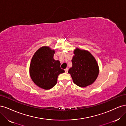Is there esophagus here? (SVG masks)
I'll use <instances>...</instances> for the list:
<instances>
[{
	"mask_svg": "<svg viewBox=\"0 0 126 126\" xmlns=\"http://www.w3.org/2000/svg\"><path fill=\"white\" fill-rule=\"evenodd\" d=\"M64 71H65V72H66V73H67V72H68V68H66V69H64Z\"/></svg>",
	"mask_w": 126,
	"mask_h": 126,
	"instance_id": "1",
	"label": "esophagus"
}]
</instances>
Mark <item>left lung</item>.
<instances>
[{
  "instance_id": "obj_1",
  "label": "left lung",
  "mask_w": 126,
  "mask_h": 126,
  "mask_svg": "<svg viewBox=\"0 0 126 126\" xmlns=\"http://www.w3.org/2000/svg\"><path fill=\"white\" fill-rule=\"evenodd\" d=\"M68 70L75 84L80 87L90 85L96 80L99 73L97 62L89 52L77 48Z\"/></svg>"
}]
</instances>
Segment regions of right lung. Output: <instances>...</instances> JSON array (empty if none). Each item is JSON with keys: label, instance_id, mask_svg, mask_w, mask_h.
<instances>
[{"label": "right lung", "instance_id": "add662e5", "mask_svg": "<svg viewBox=\"0 0 126 126\" xmlns=\"http://www.w3.org/2000/svg\"><path fill=\"white\" fill-rule=\"evenodd\" d=\"M54 53L55 50L48 47H41L34 54L30 64V75L32 81L46 90L54 87L58 75L64 72L60 68L59 61L54 59Z\"/></svg>", "mask_w": 126, "mask_h": 126}]
</instances>
